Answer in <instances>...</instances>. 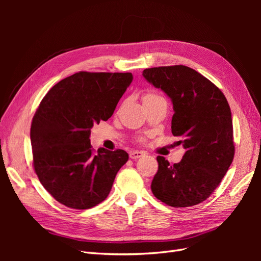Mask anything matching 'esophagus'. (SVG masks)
Returning <instances> with one entry per match:
<instances>
[{
  "instance_id": "obj_1",
  "label": "esophagus",
  "mask_w": 261,
  "mask_h": 261,
  "mask_svg": "<svg viewBox=\"0 0 261 261\" xmlns=\"http://www.w3.org/2000/svg\"><path fill=\"white\" fill-rule=\"evenodd\" d=\"M146 155L145 151H139V150H133V151L129 152V158L130 159H138V158H141Z\"/></svg>"
}]
</instances>
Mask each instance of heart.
<instances>
[{
    "instance_id": "obj_1",
    "label": "heart",
    "mask_w": 261,
    "mask_h": 261,
    "mask_svg": "<svg viewBox=\"0 0 261 261\" xmlns=\"http://www.w3.org/2000/svg\"><path fill=\"white\" fill-rule=\"evenodd\" d=\"M149 96H154V94H151V93H149V94H147L146 97H149Z\"/></svg>"
}]
</instances>
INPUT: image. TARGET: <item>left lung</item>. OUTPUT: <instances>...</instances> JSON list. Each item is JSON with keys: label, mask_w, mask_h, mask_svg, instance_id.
Returning <instances> with one entry per match:
<instances>
[{"label": "left lung", "mask_w": 261, "mask_h": 261, "mask_svg": "<svg viewBox=\"0 0 261 261\" xmlns=\"http://www.w3.org/2000/svg\"><path fill=\"white\" fill-rule=\"evenodd\" d=\"M143 76L171 99L172 134L181 138L179 144L186 150L183 159L174 164L156 156L159 169L151 191L168 206H195L213 193L233 161L230 106L215 84L191 67L146 68Z\"/></svg>", "instance_id": "1"}]
</instances>
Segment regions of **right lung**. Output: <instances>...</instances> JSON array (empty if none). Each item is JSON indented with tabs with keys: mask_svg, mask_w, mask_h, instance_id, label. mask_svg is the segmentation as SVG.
<instances>
[{
	"mask_svg": "<svg viewBox=\"0 0 261 261\" xmlns=\"http://www.w3.org/2000/svg\"><path fill=\"white\" fill-rule=\"evenodd\" d=\"M132 82V73L80 72L54 85L40 102L30 128L34 168L60 203L89 209L111 192L128 153L105 148L94 153L90 129L112 116Z\"/></svg>",
	"mask_w": 261,
	"mask_h": 261,
	"instance_id": "obj_1",
	"label": "right lung"
}]
</instances>
